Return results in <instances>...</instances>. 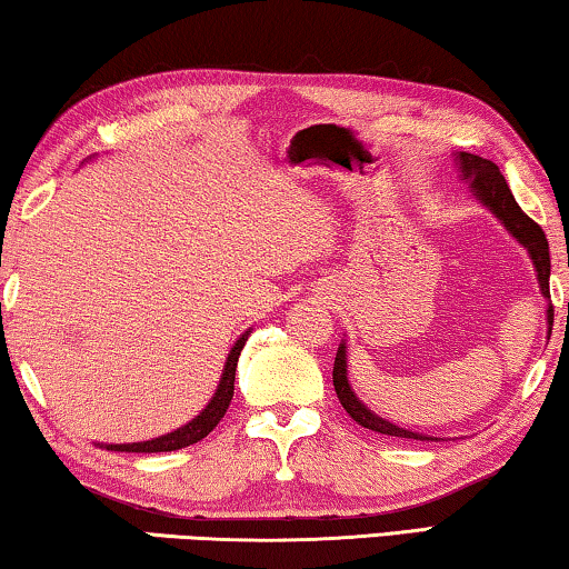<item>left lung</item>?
Returning <instances> with one entry per match:
<instances>
[{
	"instance_id": "1",
	"label": "left lung",
	"mask_w": 569,
	"mask_h": 569,
	"mask_svg": "<svg viewBox=\"0 0 569 569\" xmlns=\"http://www.w3.org/2000/svg\"><path fill=\"white\" fill-rule=\"evenodd\" d=\"M457 166L462 171V181H470V189L475 193L482 207H488L493 214L501 219V224L508 232L516 237V242H521L523 248L529 250V258L537 268V281L541 288V296L549 299V242L541 227L533 222L531 217H527L521 211L519 203H516L511 189H508L506 178L501 173L493 160L472 156V152H460L457 156ZM569 309V303H567ZM547 321H549V332H552V321H555V309L552 303L547 307ZM332 380H335V391L339 403L345 406V411L360 423V427L378 431V435H388V437H401V439H417V442H435L437 437H427L419 435V431L396 427L378 413H372L366 403L355 396L350 380H347V347L345 342L337 347V358H335V370H332Z\"/></svg>"
}]
</instances>
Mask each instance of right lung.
I'll return each mask as SVG.
<instances>
[{"label":"right lung","instance_id":"1","mask_svg":"<svg viewBox=\"0 0 569 569\" xmlns=\"http://www.w3.org/2000/svg\"><path fill=\"white\" fill-rule=\"evenodd\" d=\"M244 342H248V332H244L240 339H237L234 347L227 355L222 378H219L217 393L211 396V401L207 403L197 419H191L189 423H183L181 429L171 431V435L148 439V442H132V445H104V449H112V452H173V449L189 447L193 442H199L209 435L211 429L217 427L222 417L227 413V406L232 401L234 393V370H237V360H240V352Z\"/></svg>","mask_w":569,"mask_h":569}]
</instances>
